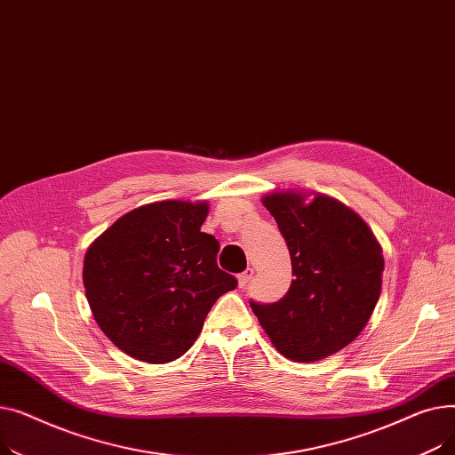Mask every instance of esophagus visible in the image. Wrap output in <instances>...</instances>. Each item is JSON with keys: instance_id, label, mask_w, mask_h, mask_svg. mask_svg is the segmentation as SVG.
Listing matches in <instances>:
<instances>
[{"instance_id": "34e87169", "label": "esophagus", "mask_w": 455, "mask_h": 455, "mask_svg": "<svg viewBox=\"0 0 455 455\" xmlns=\"http://www.w3.org/2000/svg\"><path fill=\"white\" fill-rule=\"evenodd\" d=\"M252 275H254V271H252L251 267H249V269H245L243 273L237 275V283H240V288H245V285L251 282Z\"/></svg>"}]
</instances>
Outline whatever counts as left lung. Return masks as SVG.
<instances>
[{
	"mask_svg": "<svg viewBox=\"0 0 455 455\" xmlns=\"http://www.w3.org/2000/svg\"><path fill=\"white\" fill-rule=\"evenodd\" d=\"M291 256L295 280L278 302L251 307L276 350L317 362L350 345L381 291L384 256L367 223L339 201L275 191L264 197Z\"/></svg>",
	"mask_w": 455,
	"mask_h": 455,
	"instance_id": "1",
	"label": "left lung"
}]
</instances>
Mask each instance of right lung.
Returning <instances> with one entry per match:
<instances>
[{"instance_id": "obj_1", "label": "right lung", "mask_w": 455, "mask_h": 455, "mask_svg": "<svg viewBox=\"0 0 455 455\" xmlns=\"http://www.w3.org/2000/svg\"><path fill=\"white\" fill-rule=\"evenodd\" d=\"M206 203L162 201L119 218L83 267L92 314L105 336L148 363H170L196 343L235 276L218 266L220 242L201 232Z\"/></svg>"}]
</instances>
